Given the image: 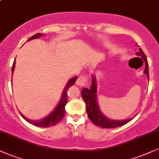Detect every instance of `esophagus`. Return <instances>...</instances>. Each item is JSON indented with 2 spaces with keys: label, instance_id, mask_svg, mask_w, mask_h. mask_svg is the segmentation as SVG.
<instances>
[{
  "label": "esophagus",
  "instance_id": "1",
  "mask_svg": "<svg viewBox=\"0 0 159 159\" xmlns=\"http://www.w3.org/2000/svg\"><path fill=\"white\" fill-rule=\"evenodd\" d=\"M88 78L86 75H81L78 78L77 81H76V84L78 86H86L88 85Z\"/></svg>",
  "mask_w": 159,
  "mask_h": 159
}]
</instances>
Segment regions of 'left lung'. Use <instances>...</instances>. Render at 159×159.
I'll return each instance as SVG.
<instances>
[{
	"mask_svg": "<svg viewBox=\"0 0 159 159\" xmlns=\"http://www.w3.org/2000/svg\"><path fill=\"white\" fill-rule=\"evenodd\" d=\"M137 55L143 57V59L145 62V68L144 70L148 77H149L148 73V63L147 58L145 53L142 50V48H139V52L136 53ZM96 92H97V85L95 83V78L94 76H92V84L91 86L90 89L84 88L81 90V96L82 98L84 99V102H86V108L87 111L88 117L94 123L95 125L99 126L101 128H106V129H111L119 127L123 125H125L128 122H129L132 118L130 119L125 120H111L109 118L105 117L101 111H99L98 105L97 103V97H96Z\"/></svg>",
	"mask_w": 159,
	"mask_h": 159,
	"instance_id": "1",
	"label": "left lung"
}]
</instances>
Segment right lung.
<instances>
[{"label":"right lung","mask_w":159,"mask_h":159,"mask_svg":"<svg viewBox=\"0 0 159 159\" xmlns=\"http://www.w3.org/2000/svg\"><path fill=\"white\" fill-rule=\"evenodd\" d=\"M41 35H43V34L41 33L35 34V35H34L32 37L28 39V41L34 39L39 38L40 36H41ZM14 67H15V60H14L13 65H12V68H11L12 74H13ZM77 78L78 77H74L73 78H71V79L68 81V83L67 84L66 86H65L64 90H63L62 97H61L60 101V102H59L57 107L54 111H53L49 116H48L47 117H46L45 118H43V119H41L39 120H32L25 118L22 113H20L21 116H22V118H24L25 120H27V121L30 123V124H33V125L35 126H39V127H49V126H52L56 125V124H57L59 122H60L61 120H62V118L65 116V105H66L67 102V90H68V89L70 87V86H73V84L75 83Z\"/></svg>","instance_id":"obj_1"}]
</instances>
